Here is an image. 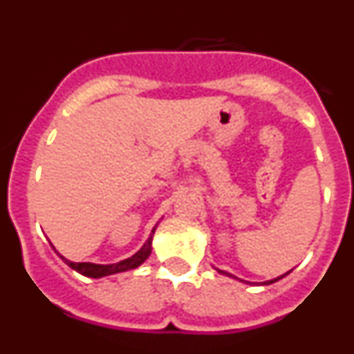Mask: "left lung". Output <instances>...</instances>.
<instances>
[{"instance_id":"8db88e82","label":"left lung","mask_w":354,"mask_h":354,"mask_svg":"<svg viewBox=\"0 0 354 354\" xmlns=\"http://www.w3.org/2000/svg\"><path fill=\"white\" fill-rule=\"evenodd\" d=\"M218 273L227 274V277H232V274H230V273H225V271H221V270H218ZM286 274H287V273H286ZM286 274H282V277H278V278H273V280H268V282H264V286H270V283L277 282V280H280V278H283V277H286ZM232 278H236V277H232ZM237 280H239V278H237Z\"/></svg>"}]
</instances>
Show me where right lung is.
Returning a JSON list of instances; mask_svg holds the SVG:
<instances>
[{"label": "right lung", "mask_w": 354, "mask_h": 354, "mask_svg": "<svg viewBox=\"0 0 354 354\" xmlns=\"http://www.w3.org/2000/svg\"><path fill=\"white\" fill-rule=\"evenodd\" d=\"M158 227V225H156ZM156 227L152 228V234L149 236V239L145 241V245L138 250V252L134 253L133 257L126 259V261L115 262V264H92V262H72L68 259H64L65 264L71 266L72 270H76L77 273H81L83 277H90V278H102L108 277V274H115V273H122V271H129L134 270V268H138L142 266L143 262L149 259L150 252H152V237H154Z\"/></svg>", "instance_id": "add662e5"}]
</instances>
